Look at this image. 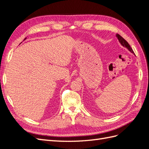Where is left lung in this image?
Returning a JSON list of instances; mask_svg holds the SVG:
<instances>
[{
	"label": "left lung",
	"mask_w": 149,
	"mask_h": 149,
	"mask_svg": "<svg viewBox=\"0 0 149 149\" xmlns=\"http://www.w3.org/2000/svg\"><path fill=\"white\" fill-rule=\"evenodd\" d=\"M116 37H117V38H118L119 41V42L120 43V44L122 45H123L124 47H125V48H127L130 52H132V53H134V51L132 50V48L130 47V46L129 45V44L127 43V42L126 41V40L124 38H123L120 35H119L118 33L116 34Z\"/></svg>",
	"instance_id": "obj_1"
}]
</instances>
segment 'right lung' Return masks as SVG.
Listing matches in <instances>:
<instances>
[{
    "mask_svg": "<svg viewBox=\"0 0 149 149\" xmlns=\"http://www.w3.org/2000/svg\"><path fill=\"white\" fill-rule=\"evenodd\" d=\"M25 39H26V38H25Z\"/></svg>",
    "mask_w": 149,
    "mask_h": 149,
    "instance_id": "obj_1",
    "label": "right lung"
}]
</instances>
